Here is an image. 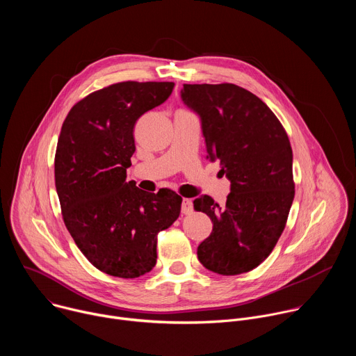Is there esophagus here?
Returning a JSON list of instances; mask_svg holds the SVG:
<instances>
[{
    "instance_id": "esophagus-1",
    "label": "esophagus",
    "mask_w": 356,
    "mask_h": 356,
    "mask_svg": "<svg viewBox=\"0 0 356 356\" xmlns=\"http://www.w3.org/2000/svg\"><path fill=\"white\" fill-rule=\"evenodd\" d=\"M193 211V201L190 198H183L181 202V213L183 214H190Z\"/></svg>"
}]
</instances>
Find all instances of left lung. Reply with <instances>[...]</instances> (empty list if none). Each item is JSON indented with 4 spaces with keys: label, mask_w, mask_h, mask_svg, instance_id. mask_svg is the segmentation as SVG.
I'll use <instances>...</instances> for the list:
<instances>
[{
    "label": "left lung",
    "mask_w": 356,
    "mask_h": 356,
    "mask_svg": "<svg viewBox=\"0 0 356 356\" xmlns=\"http://www.w3.org/2000/svg\"><path fill=\"white\" fill-rule=\"evenodd\" d=\"M181 98L201 118L210 161L218 159L231 181L224 207L210 195L193 201L213 222L198 261L222 276L250 272L276 246L294 198L289 136L264 101L239 86L183 84Z\"/></svg>",
    "instance_id": "1"
}]
</instances>
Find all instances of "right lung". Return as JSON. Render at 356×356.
Wrapping results in <instances>:
<instances>
[{
  "mask_svg": "<svg viewBox=\"0 0 356 356\" xmlns=\"http://www.w3.org/2000/svg\"><path fill=\"white\" fill-rule=\"evenodd\" d=\"M172 81H121L90 92L69 111L55 155L66 228L83 255L107 275L135 279L156 265L158 234L180 216L181 197L127 181L134 127L172 94Z\"/></svg>",
  "mask_w": 356,
  "mask_h": 356,
  "instance_id": "right-lung-1",
  "label": "right lung"
}]
</instances>
